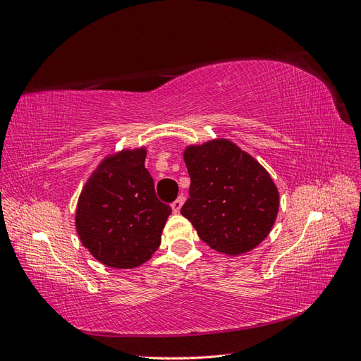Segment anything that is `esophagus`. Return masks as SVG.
Wrapping results in <instances>:
<instances>
[{
    "mask_svg": "<svg viewBox=\"0 0 361 361\" xmlns=\"http://www.w3.org/2000/svg\"><path fill=\"white\" fill-rule=\"evenodd\" d=\"M184 197H178L177 200H175L172 204H171V207H172V212L173 213H178L180 210H181V207H183V204H184Z\"/></svg>",
    "mask_w": 361,
    "mask_h": 361,
    "instance_id": "obj_1",
    "label": "esophagus"
}]
</instances>
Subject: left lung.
I'll use <instances>...</instances> for the list:
<instances>
[{
    "mask_svg": "<svg viewBox=\"0 0 361 361\" xmlns=\"http://www.w3.org/2000/svg\"><path fill=\"white\" fill-rule=\"evenodd\" d=\"M190 198L181 214L212 250L240 255L257 248L275 224L280 193L262 164L228 139L188 145Z\"/></svg>",
    "mask_w": 361,
    "mask_h": 361,
    "instance_id": "8db88e82",
    "label": "left lung"
}]
</instances>
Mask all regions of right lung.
I'll return each mask as SVG.
<instances>
[{"instance_id":"obj_1","label":"right lung","mask_w":361,"mask_h":361,"mask_svg":"<svg viewBox=\"0 0 361 361\" xmlns=\"http://www.w3.org/2000/svg\"><path fill=\"white\" fill-rule=\"evenodd\" d=\"M145 157V147L109 154L78 197L75 228L80 242L109 267H137L161 243L172 210L156 197Z\"/></svg>"}]
</instances>
